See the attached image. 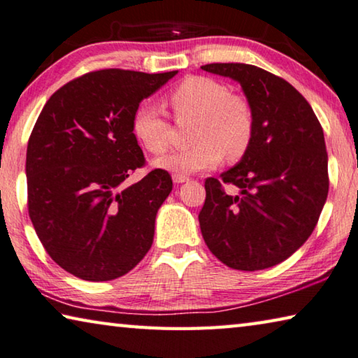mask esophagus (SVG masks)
<instances>
[{"mask_svg":"<svg viewBox=\"0 0 358 358\" xmlns=\"http://www.w3.org/2000/svg\"><path fill=\"white\" fill-rule=\"evenodd\" d=\"M189 176L185 174H173V182L174 184H184V182H189Z\"/></svg>","mask_w":358,"mask_h":358,"instance_id":"34e87169","label":"esophagus"}]
</instances>
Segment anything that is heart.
<instances>
[{
	"instance_id": "b5f03b06",
	"label": "heart",
	"mask_w": 358,
	"mask_h": 358,
	"mask_svg": "<svg viewBox=\"0 0 358 358\" xmlns=\"http://www.w3.org/2000/svg\"><path fill=\"white\" fill-rule=\"evenodd\" d=\"M178 119H195L189 149L157 158L154 165L174 174H192L217 166L224 155L241 158L250 148L255 117L249 99L231 93L224 82L190 76L169 93ZM134 138L152 154H163L171 144V125L157 104L141 103L133 114Z\"/></svg>"
}]
</instances>
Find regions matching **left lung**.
<instances>
[{
    "label": "left lung",
    "mask_w": 358,
    "mask_h": 358,
    "mask_svg": "<svg viewBox=\"0 0 358 358\" xmlns=\"http://www.w3.org/2000/svg\"><path fill=\"white\" fill-rule=\"evenodd\" d=\"M203 71L236 80L255 117L250 148L220 180L204 182L201 234L227 266L255 271L296 252L317 225L328 195L324 130L289 82L245 63H210ZM240 189L227 196L221 182Z\"/></svg>",
    "instance_id": "obj_1"
}]
</instances>
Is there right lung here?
Wrapping results in <instances>:
<instances>
[{
  "mask_svg": "<svg viewBox=\"0 0 358 358\" xmlns=\"http://www.w3.org/2000/svg\"><path fill=\"white\" fill-rule=\"evenodd\" d=\"M176 74L93 71L63 85L41 110L27 148L28 213L47 254L76 278L117 279L150 249L173 180L154 169L124 187L144 165L133 114Z\"/></svg>",
  "mask_w": 358,
  "mask_h": 358,
  "instance_id": "right-lung-1",
  "label": "right lung"
}]
</instances>
